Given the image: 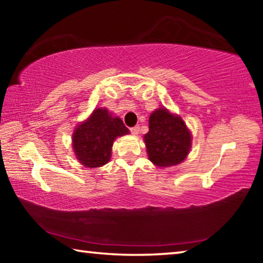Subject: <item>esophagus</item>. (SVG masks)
<instances>
[{"label":"esophagus","mask_w":263,"mask_h":263,"mask_svg":"<svg viewBox=\"0 0 263 263\" xmlns=\"http://www.w3.org/2000/svg\"><path fill=\"white\" fill-rule=\"evenodd\" d=\"M130 131H131L132 135L137 136L138 133H139V126H133V127H131V128H130Z\"/></svg>","instance_id":"1"}]
</instances>
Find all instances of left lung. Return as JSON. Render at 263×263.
<instances>
[{"label":"left lung","instance_id":"left-lung-1","mask_svg":"<svg viewBox=\"0 0 263 263\" xmlns=\"http://www.w3.org/2000/svg\"><path fill=\"white\" fill-rule=\"evenodd\" d=\"M148 132L144 139L151 161L158 167H171L186 158L191 136L179 116L160 108L149 116Z\"/></svg>","mask_w":263,"mask_h":263}]
</instances>
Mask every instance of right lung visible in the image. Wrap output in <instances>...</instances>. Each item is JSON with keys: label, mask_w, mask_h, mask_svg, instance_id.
Instances as JSON below:
<instances>
[{"label": "right lung", "mask_w": 263, "mask_h": 263, "mask_svg": "<svg viewBox=\"0 0 263 263\" xmlns=\"http://www.w3.org/2000/svg\"><path fill=\"white\" fill-rule=\"evenodd\" d=\"M121 118L112 117L106 109H96L73 133L77 159L89 168L101 167L111 158V148L117 137L128 135Z\"/></svg>", "instance_id": "obj_1"}]
</instances>
